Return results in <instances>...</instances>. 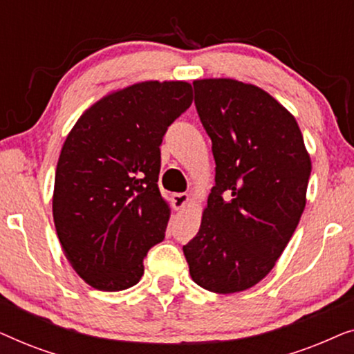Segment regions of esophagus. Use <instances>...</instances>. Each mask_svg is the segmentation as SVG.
<instances>
[{"label": "esophagus", "instance_id": "34e87169", "mask_svg": "<svg viewBox=\"0 0 354 354\" xmlns=\"http://www.w3.org/2000/svg\"><path fill=\"white\" fill-rule=\"evenodd\" d=\"M188 195L187 193H174L172 195V206L176 211H180L187 206Z\"/></svg>", "mask_w": 354, "mask_h": 354}]
</instances>
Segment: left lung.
<instances>
[{
	"label": "left lung",
	"mask_w": 354,
	"mask_h": 354,
	"mask_svg": "<svg viewBox=\"0 0 354 354\" xmlns=\"http://www.w3.org/2000/svg\"><path fill=\"white\" fill-rule=\"evenodd\" d=\"M212 142L216 185L183 246L193 282L236 293L268 275L306 206L311 158L297 119L274 96L235 79L193 82Z\"/></svg>",
	"instance_id": "left-lung-1"
}]
</instances>
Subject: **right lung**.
I'll return each instance as SVG.
<instances>
[{
	"label": "right lung",
	"mask_w": 354,
	"mask_h": 354,
	"mask_svg": "<svg viewBox=\"0 0 354 354\" xmlns=\"http://www.w3.org/2000/svg\"><path fill=\"white\" fill-rule=\"evenodd\" d=\"M192 101L188 82H138L91 104L67 135L53 219L67 261L90 287H133L148 250L162 241L171 207L158 187L159 145Z\"/></svg>",
	"instance_id": "right-lung-1"
}]
</instances>
